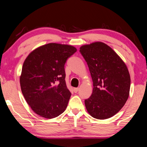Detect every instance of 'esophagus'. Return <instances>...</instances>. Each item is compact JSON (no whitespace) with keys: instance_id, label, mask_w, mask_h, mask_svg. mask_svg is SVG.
Instances as JSON below:
<instances>
[{"instance_id":"obj_1","label":"esophagus","mask_w":147,"mask_h":147,"mask_svg":"<svg viewBox=\"0 0 147 147\" xmlns=\"http://www.w3.org/2000/svg\"><path fill=\"white\" fill-rule=\"evenodd\" d=\"M78 89H79V88H74V89H73V91H74V93H76L78 91Z\"/></svg>"}]
</instances>
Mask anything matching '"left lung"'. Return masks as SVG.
Instances as JSON below:
<instances>
[{
	"instance_id": "obj_1",
	"label": "left lung",
	"mask_w": 147,
	"mask_h": 147,
	"mask_svg": "<svg viewBox=\"0 0 147 147\" xmlns=\"http://www.w3.org/2000/svg\"><path fill=\"white\" fill-rule=\"evenodd\" d=\"M80 52L88 63L93 82V93L85 100L87 111L93 118H110L121 110L128 98L131 80L127 66L102 42L84 45Z\"/></svg>"
}]
</instances>
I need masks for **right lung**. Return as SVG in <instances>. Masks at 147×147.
I'll return each instance as SVG.
<instances>
[{
    "label": "right lung",
    "instance_id": "1",
    "mask_svg": "<svg viewBox=\"0 0 147 147\" xmlns=\"http://www.w3.org/2000/svg\"><path fill=\"white\" fill-rule=\"evenodd\" d=\"M76 51L69 45L50 43L26 57L20 85L26 102L38 115L51 119L65 110L71 93L66 85L64 66Z\"/></svg>",
    "mask_w": 147,
    "mask_h": 147
}]
</instances>
